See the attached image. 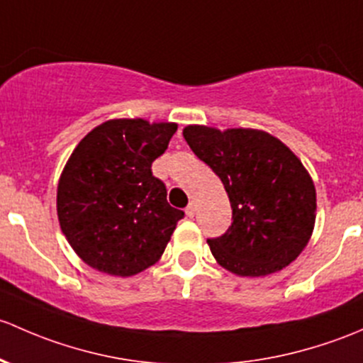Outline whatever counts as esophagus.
Returning <instances> with one entry per match:
<instances>
[{"instance_id":"34e87169","label":"esophagus","mask_w":363,"mask_h":363,"mask_svg":"<svg viewBox=\"0 0 363 363\" xmlns=\"http://www.w3.org/2000/svg\"><path fill=\"white\" fill-rule=\"evenodd\" d=\"M185 211H186V215H189V216H190V218H192V216H194V215H196V211H197L196 204H194V203H190V204H189V206H186V209H185Z\"/></svg>"}]
</instances>
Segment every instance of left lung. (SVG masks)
Masks as SVG:
<instances>
[{"instance_id": "1", "label": "left lung", "mask_w": 363, "mask_h": 363, "mask_svg": "<svg viewBox=\"0 0 363 363\" xmlns=\"http://www.w3.org/2000/svg\"><path fill=\"white\" fill-rule=\"evenodd\" d=\"M192 152L220 178L233 223L209 238L213 257L239 276H265L298 257L315 225L311 177L290 148L264 130L183 129Z\"/></svg>"}]
</instances>
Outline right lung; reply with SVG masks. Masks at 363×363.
<instances>
[{"label": "right lung", "instance_id": "right-lung-1", "mask_svg": "<svg viewBox=\"0 0 363 363\" xmlns=\"http://www.w3.org/2000/svg\"><path fill=\"white\" fill-rule=\"evenodd\" d=\"M177 129L141 118L108 121L74 148L59 180L57 215L85 264L133 276L160 259L185 213L167 203L152 162Z\"/></svg>", "mask_w": 363, "mask_h": 363}]
</instances>
